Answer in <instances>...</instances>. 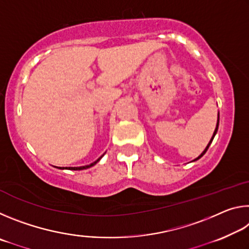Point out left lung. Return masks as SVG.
Returning a JSON list of instances; mask_svg holds the SVG:
<instances>
[{
	"label": "left lung",
	"mask_w": 249,
	"mask_h": 249,
	"mask_svg": "<svg viewBox=\"0 0 249 249\" xmlns=\"http://www.w3.org/2000/svg\"><path fill=\"white\" fill-rule=\"evenodd\" d=\"M218 122H220V119H218L217 120V124H216V128H215V130H214V134H213V136H212V138H211V141H210V142H209V145L208 146H206V148L204 149V151H203V153H202L200 156H199V157H197V158H196L195 160H197V159H200L201 157H202V156H203L205 153H206V150H208L209 149V147H210V145H211V142H212V141H213V138H214V136H215V134H216V132H217V128H218Z\"/></svg>",
	"instance_id": "8db88e82"
}]
</instances>
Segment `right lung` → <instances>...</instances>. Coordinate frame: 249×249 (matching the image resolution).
<instances>
[{
  "instance_id": "right-lung-1",
  "label": "right lung",
  "mask_w": 249,
  "mask_h": 249,
  "mask_svg": "<svg viewBox=\"0 0 249 249\" xmlns=\"http://www.w3.org/2000/svg\"><path fill=\"white\" fill-rule=\"evenodd\" d=\"M102 158V157H100L98 160H95L94 162H92L91 165H88V166H82V167H69V168H67V169H70V170H82V169H87V168H90V167H92V166H94L96 162L99 161V160ZM61 169V168H60Z\"/></svg>"
}]
</instances>
